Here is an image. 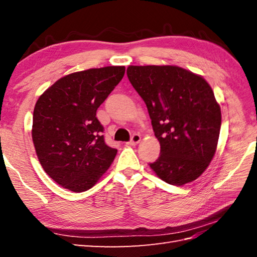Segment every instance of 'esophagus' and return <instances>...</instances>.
<instances>
[{
    "label": "esophagus",
    "instance_id": "1",
    "mask_svg": "<svg viewBox=\"0 0 257 257\" xmlns=\"http://www.w3.org/2000/svg\"><path fill=\"white\" fill-rule=\"evenodd\" d=\"M140 140H141L140 136L137 135V134H135V135L133 136V137H132V140H130L129 143H127V145H128V146H136V145L140 143Z\"/></svg>",
    "mask_w": 257,
    "mask_h": 257
}]
</instances>
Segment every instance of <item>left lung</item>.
I'll return each mask as SVG.
<instances>
[{
    "mask_svg": "<svg viewBox=\"0 0 257 257\" xmlns=\"http://www.w3.org/2000/svg\"><path fill=\"white\" fill-rule=\"evenodd\" d=\"M127 76L146 102L160 143V157L149 163L163 181L183 185L198 179L214 157L221 109L201 76L178 66H129Z\"/></svg>",
    "mask_w": 257,
    "mask_h": 257,
    "instance_id": "obj_1",
    "label": "left lung"
}]
</instances>
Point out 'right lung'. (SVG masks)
<instances>
[{
	"instance_id": "obj_1",
	"label": "right lung",
	"mask_w": 257,
	"mask_h": 257,
	"mask_svg": "<svg viewBox=\"0 0 257 257\" xmlns=\"http://www.w3.org/2000/svg\"><path fill=\"white\" fill-rule=\"evenodd\" d=\"M124 70L107 66L69 74L36 101L33 144L43 169L63 188L73 192L92 188L116 157L117 149L105 144L96 111Z\"/></svg>"
}]
</instances>
